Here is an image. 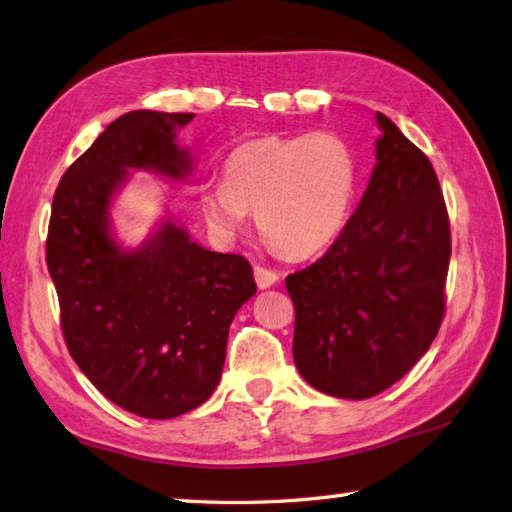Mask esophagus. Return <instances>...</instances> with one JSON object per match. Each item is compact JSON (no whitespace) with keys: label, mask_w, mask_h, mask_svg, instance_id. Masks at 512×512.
<instances>
[{"label":"esophagus","mask_w":512,"mask_h":512,"mask_svg":"<svg viewBox=\"0 0 512 512\" xmlns=\"http://www.w3.org/2000/svg\"><path fill=\"white\" fill-rule=\"evenodd\" d=\"M254 276H256V285L260 289H267L278 283V274L274 272V269H267V267H254Z\"/></svg>","instance_id":"1"}]
</instances>
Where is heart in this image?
Here are the masks:
<instances>
[{"label": "heart", "instance_id": "obj_1", "mask_svg": "<svg viewBox=\"0 0 512 512\" xmlns=\"http://www.w3.org/2000/svg\"><path fill=\"white\" fill-rule=\"evenodd\" d=\"M359 189V158L334 131L263 136L227 153L223 180L200 191V209L218 234H236L256 211L260 236L285 256L323 252L341 234Z\"/></svg>", "mask_w": 512, "mask_h": 512}]
</instances>
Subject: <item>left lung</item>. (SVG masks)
Listing matches in <instances>:
<instances>
[{"label":"left lung","mask_w":512,"mask_h":512,"mask_svg":"<svg viewBox=\"0 0 512 512\" xmlns=\"http://www.w3.org/2000/svg\"><path fill=\"white\" fill-rule=\"evenodd\" d=\"M370 185L339 238L285 278L294 363L312 388L370 399L412 370L443 321L450 223L426 153L376 113Z\"/></svg>","instance_id":"8db88e82"}]
</instances>
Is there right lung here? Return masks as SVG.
<instances>
[{
	"mask_svg": "<svg viewBox=\"0 0 512 512\" xmlns=\"http://www.w3.org/2000/svg\"><path fill=\"white\" fill-rule=\"evenodd\" d=\"M191 118L120 115L66 169L48 223L66 347L106 399L144 419L180 417L214 394L229 325L256 294L245 256L209 252L171 220L133 252L111 238L109 205L129 169L187 176L176 131Z\"/></svg>",
	"mask_w": 512,
	"mask_h": 512,
	"instance_id": "right-lung-1",
	"label": "right lung"
}]
</instances>
